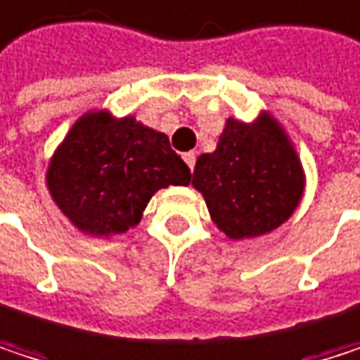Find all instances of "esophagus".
Returning <instances> with one entry per match:
<instances>
[{"instance_id": "1", "label": "esophagus", "mask_w": 360, "mask_h": 360, "mask_svg": "<svg viewBox=\"0 0 360 360\" xmlns=\"http://www.w3.org/2000/svg\"><path fill=\"white\" fill-rule=\"evenodd\" d=\"M184 161L191 169H195V161H197V155L195 153H184Z\"/></svg>"}]
</instances>
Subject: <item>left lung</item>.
Listing matches in <instances>:
<instances>
[{
  "label": "left lung",
  "instance_id": "left-lung-1",
  "mask_svg": "<svg viewBox=\"0 0 360 360\" xmlns=\"http://www.w3.org/2000/svg\"><path fill=\"white\" fill-rule=\"evenodd\" d=\"M214 224L233 241L256 239L278 229L302 201L306 176L283 125L262 110L256 121L235 117L203 153L193 172Z\"/></svg>",
  "mask_w": 360,
  "mask_h": 360
}]
</instances>
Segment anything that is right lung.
<instances>
[{
    "mask_svg": "<svg viewBox=\"0 0 360 360\" xmlns=\"http://www.w3.org/2000/svg\"><path fill=\"white\" fill-rule=\"evenodd\" d=\"M188 182L191 169L163 131L106 108L73 123L46 172L48 191L71 224L104 239L134 229L157 191Z\"/></svg>",
    "mask_w": 360,
    "mask_h": 360,
    "instance_id": "right-lung-1",
    "label": "right lung"
}]
</instances>
